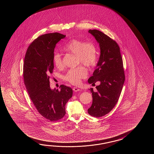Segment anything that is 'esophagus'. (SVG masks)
Returning <instances> with one entry per match:
<instances>
[{
    "label": "esophagus",
    "instance_id": "34e87169",
    "mask_svg": "<svg viewBox=\"0 0 154 154\" xmlns=\"http://www.w3.org/2000/svg\"><path fill=\"white\" fill-rule=\"evenodd\" d=\"M72 90H74L75 92H78L79 91H80V89L78 88L77 87H74L73 88H72Z\"/></svg>",
    "mask_w": 154,
    "mask_h": 154
}]
</instances>
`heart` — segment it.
<instances>
[{"label":"heart","mask_w":154,"mask_h":154,"mask_svg":"<svg viewBox=\"0 0 154 154\" xmlns=\"http://www.w3.org/2000/svg\"><path fill=\"white\" fill-rule=\"evenodd\" d=\"M66 52L76 56L77 64L82 63L88 67L94 66L97 59V48L95 43L86 42L84 40L72 39L62 47ZM53 63L57 68H61L63 66L62 58L58 53L53 56ZM87 71L82 65H79L73 69H69L63 76V78L72 84H78L82 79L87 76Z\"/></svg>","instance_id":"heart-1"}]
</instances>
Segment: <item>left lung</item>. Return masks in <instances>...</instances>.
<instances>
[{
  "mask_svg": "<svg viewBox=\"0 0 154 154\" xmlns=\"http://www.w3.org/2000/svg\"><path fill=\"white\" fill-rule=\"evenodd\" d=\"M88 32L99 43L101 54L93 75L88 80L89 84H100L96 87V92L90 88L92 103L88 112L91 116L100 117L111 112L117 103L125 82V71L117 43L97 29H89Z\"/></svg>",
  "mask_w": 154,
  "mask_h": 154,
  "instance_id": "8db88e82",
  "label": "left lung"
}]
</instances>
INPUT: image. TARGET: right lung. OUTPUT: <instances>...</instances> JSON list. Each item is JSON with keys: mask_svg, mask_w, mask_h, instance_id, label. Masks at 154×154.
<instances>
[{"mask_svg": "<svg viewBox=\"0 0 154 154\" xmlns=\"http://www.w3.org/2000/svg\"><path fill=\"white\" fill-rule=\"evenodd\" d=\"M65 37L58 32L38 37L28 47L24 59L23 80L29 97L39 113L52 122L65 116L66 103L72 95L70 87L61 85L60 90H52L49 85L54 48Z\"/></svg>", "mask_w": 154, "mask_h": 154, "instance_id": "add662e5", "label": "right lung"}]
</instances>
